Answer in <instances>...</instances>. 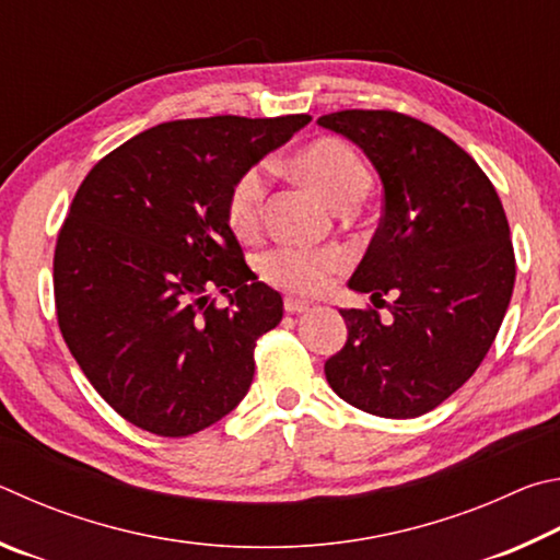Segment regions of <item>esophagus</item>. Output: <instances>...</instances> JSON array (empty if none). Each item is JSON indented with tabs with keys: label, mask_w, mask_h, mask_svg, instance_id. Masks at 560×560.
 Listing matches in <instances>:
<instances>
[{
	"label": "esophagus",
	"mask_w": 560,
	"mask_h": 560,
	"mask_svg": "<svg viewBox=\"0 0 560 560\" xmlns=\"http://www.w3.org/2000/svg\"><path fill=\"white\" fill-rule=\"evenodd\" d=\"M312 305L307 300H298V298H285V312L290 315H302V312H310Z\"/></svg>",
	"instance_id": "34e87169"
}]
</instances>
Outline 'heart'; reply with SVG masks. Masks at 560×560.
<instances>
[{"mask_svg":"<svg viewBox=\"0 0 560 560\" xmlns=\"http://www.w3.org/2000/svg\"><path fill=\"white\" fill-rule=\"evenodd\" d=\"M292 172L298 179L312 186L317 194L337 206L351 209L371 189V172L354 147L339 140V137H322L292 156ZM265 196H268V179L260 166L243 172L229 191V223L241 238H250L260 231ZM347 268L345 253L337 248H275L260 258V275L272 285L282 290L300 292V295H315L325 290L331 275Z\"/></svg>","mask_w":560,"mask_h":560,"instance_id":"b5f03b06","label":"heart"}]
</instances>
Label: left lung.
I'll list each match as a JSON object with an SVG mask.
<instances>
[{
	"instance_id": "obj_1",
	"label": "left lung",
	"mask_w": 560,
	"mask_h": 560,
	"mask_svg": "<svg viewBox=\"0 0 560 560\" xmlns=\"http://www.w3.org/2000/svg\"><path fill=\"white\" fill-rule=\"evenodd\" d=\"M364 150L384 184V215L349 280L376 310H339L347 345L327 359L331 390L381 418H418L482 364L512 300L516 262L504 206L447 135L394 110L317 120Z\"/></svg>"
}]
</instances>
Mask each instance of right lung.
I'll return each mask as SVG.
<instances>
[{
	"instance_id": "1",
	"label": "right lung",
	"mask_w": 560,
	"mask_h": 560,
	"mask_svg": "<svg viewBox=\"0 0 560 560\" xmlns=\"http://www.w3.org/2000/svg\"><path fill=\"white\" fill-rule=\"evenodd\" d=\"M310 115H215L150 127L97 162L58 231L61 335L93 388L147 433L186 438L248 394L255 341L280 292L243 260L225 203L235 179ZM230 295L215 308L208 292Z\"/></svg>"
}]
</instances>
